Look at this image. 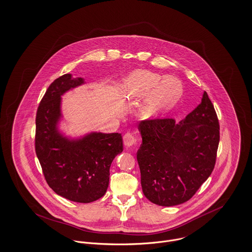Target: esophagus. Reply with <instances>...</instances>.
I'll list each match as a JSON object with an SVG mask.
<instances>
[{
  "label": "esophagus",
  "instance_id": "obj_1",
  "mask_svg": "<svg viewBox=\"0 0 252 252\" xmlns=\"http://www.w3.org/2000/svg\"><path fill=\"white\" fill-rule=\"evenodd\" d=\"M137 142H138V137L131 132H127L124 135V144L126 147H132L136 145Z\"/></svg>",
  "mask_w": 252,
  "mask_h": 252
}]
</instances>
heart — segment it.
I'll return each instance as SVG.
<instances>
[{"instance_id":"heart-1","label":"heart","mask_w":252,"mask_h":252,"mask_svg":"<svg viewBox=\"0 0 252 252\" xmlns=\"http://www.w3.org/2000/svg\"><path fill=\"white\" fill-rule=\"evenodd\" d=\"M148 94L140 113L145 119H156L179 101L183 94V86L175 77L163 78L147 70L132 72L123 86L124 99L133 100Z\"/></svg>"}]
</instances>
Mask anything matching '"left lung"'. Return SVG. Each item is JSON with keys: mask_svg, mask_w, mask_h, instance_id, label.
<instances>
[{"mask_svg": "<svg viewBox=\"0 0 252 252\" xmlns=\"http://www.w3.org/2000/svg\"><path fill=\"white\" fill-rule=\"evenodd\" d=\"M137 152L144 195L170 207L194 195L212 174L220 143V123L204 92L201 103L180 123L174 119L142 121Z\"/></svg>", "mask_w": 252, "mask_h": 252, "instance_id": "left-lung-1", "label": "left lung"}]
</instances>
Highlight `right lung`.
I'll list each match as a JSON object with an SVG mask.
<instances>
[{"label": "right lung", "instance_id": "obj_1", "mask_svg": "<svg viewBox=\"0 0 252 252\" xmlns=\"http://www.w3.org/2000/svg\"><path fill=\"white\" fill-rule=\"evenodd\" d=\"M84 83L83 78L71 74L57 78L35 117V154L44 178L58 195L77 203H91L105 194L113 159L123 152L120 133L92 132L70 140L59 132L61 96Z\"/></svg>", "mask_w": 252, "mask_h": 252}]
</instances>
